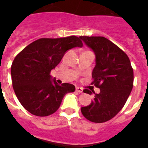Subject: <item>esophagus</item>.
<instances>
[{
  "mask_svg": "<svg viewBox=\"0 0 148 148\" xmlns=\"http://www.w3.org/2000/svg\"><path fill=\"white\" fill-rule=\"evenodd\" d=\"M76 91L78 93H82L83 92V88H76Z\"/></svg>",
  "mask_w": 148,
  "mask_h": 148,
  "instance_id": "34e87169",
  "label": "esophagus"
}]
</instances>
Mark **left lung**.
Masks as SVG:
<instances>
[{
  "label": "left lung",
  "instance_id": "1",
  "mask_svg": "<svg viewBox=\"0 0 148 148\" xmlns=\"http://www.w3.org/2000/svg\"><path fill=\"white\" fill-rule=\"evenodd\" d=\"M80 38L95 53L91 84L100 88L99 94L84 90L95 96L90 105L81 108V113L90 121L103 123L116 116L126 103L133 88V68L125 52L107 38L88 36Z\"/></svg>",
  "mask_w": 148,
  "mask_h": 148
}]
</instances>
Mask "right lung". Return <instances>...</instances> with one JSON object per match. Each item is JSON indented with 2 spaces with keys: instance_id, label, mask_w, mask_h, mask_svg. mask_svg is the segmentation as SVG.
<instances>
[{
  "instance_id": "right-lung-1",
  "label": "right lung",
  "mask_w": 148,
  "mask_h": 148,
  "mask_svg": "<svg viewBox=\"0 0 148 148\" xmlns=\"http://www.w3.org/2000/svg\"><path fill=\"white\" fill-rule=\"evenodd\" d=\"M83 46L80 38L70 36L60 38H40L22 50L11 65L12 85L15 95L27 111L38 117L56 112L63 97L74 92L73 84L59 85L51 81V70L73 47Z\"/></svg>"
}]
</instances>
